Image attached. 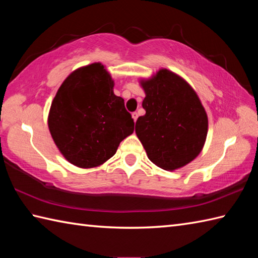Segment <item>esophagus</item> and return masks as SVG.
Segmentation results:
<instances>
[{
    "mask_svg": "<svg viewBox=\"0 0 258 258\" xmlns=\"http://www.w3.org/2000/svg\"><path fill=\"white\" fill-rule=\"evenodd\" d=\"M132 117H133V119H134V122H136V119H138V117H139V114L136 113V112L132 113Z\"/></svg>",
    "mask_w": 258,
    "mask_h": 258,
    "instance_id": "1",
    "label": "esophagus"
}]
</instances>
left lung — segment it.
Listing matches in <instances>:
<instances>
[{"label": "left lung", "mask_w": 258, "mask_h": 258, "mask_svg": "<svg viewBox=\"0 0 258 258\" xmlns=\"http://www.w3.org/2000/svg\"><path fill=\"white\" fill-rule=\"evenodd\" d=\"M145 115L135 132L150 161L165 171L185 166L205 144L208 119L204 106L187 82L166 69L142 80Z\"/></svg>", "instance_id": "left-lung-1"}]
</instances>
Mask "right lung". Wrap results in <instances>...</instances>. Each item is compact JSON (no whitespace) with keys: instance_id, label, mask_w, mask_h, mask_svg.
<instances>
[{"instance_id":"1","label":"right lung","mask_w":258,"mask_h":258,"mask_svg":"<svg viewBox=\"0 0 258 258\" xmlns=\"http://www.w3.org/2000/svg\"><path fill=\"white\" fill-rule=\"evenodd\" d=\"M114 81L101 63L71 73L59 86L48 113L54 143L73 165H102L134 132L124 100L113 92Z\"/></svg>"}]
</instances>
